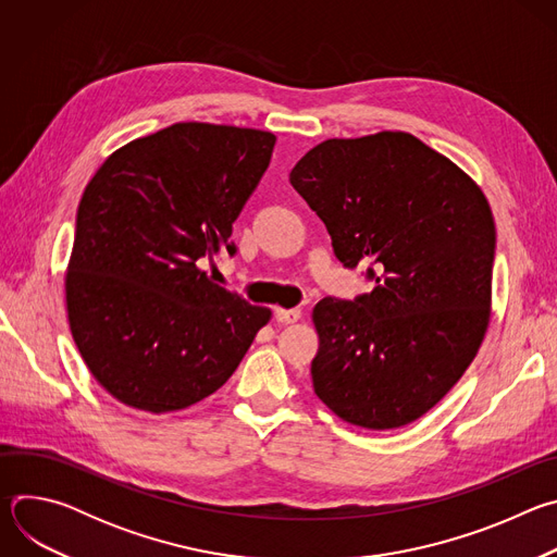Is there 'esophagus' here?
Here are the masks:
<instances>
[{"label":"esophagus","instance_id":"1","mask_svg":"<svg viewBox=\"0 0 557 557\" xmlns=\"http://www.w3.org/2000/svg\"><path fill=\"white\" fill-rule=\"evenodd\" d=\"M301 310L299 308H275V320L280 324H295L299 322Z\"/></svg>","mask_w":557,"mask_h":557}]
</instances>
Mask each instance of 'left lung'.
<instances>
[{
	"label": "left lung",
	"instance_id": "8db88e82",
	"mask_svg": "<svg viewBox=\"0 0 557 557\" xmlns=\"http://www.w3.org/2000/svg\"><path fill=\"white\" fill-rule=\"evenodd\" d=\"M344 267L374 288L312 308L314 394L346 423L421 419L479 352L492 314L496 224L449 158L408 132L329 138L290 172Z\"/></svg>",
	"mask_w": 557,
	"mask_h": 557
}]
</instances>
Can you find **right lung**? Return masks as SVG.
Returning <instances> with one entry per match:
<instances>
[{
    "label": "right lung",
    "mask_w": 557,
    "mask_h": 557,
    "mask_svg": "<svg viewBox=\"0 0 557 557\" xmlns=\"http://www.w3.org/2000/svg\"><path fill=\"white\" fill-rule=\"evenodd\" d=\"M275 134L174 123L97 170L76 211L65 273L72 339L127 408L163 414L213 394L240 366L271 308L198 267L235 253L233 222L264 176Z\"/></svg>",
    "instance_id": "right-lung-1"
}]
</instances>
